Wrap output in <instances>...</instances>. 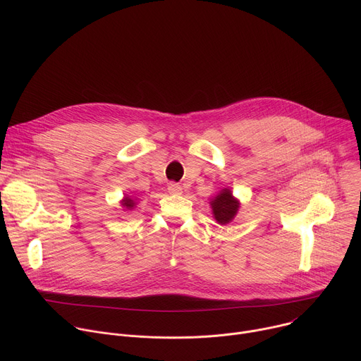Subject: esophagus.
Listing matches in <instances>:
<instances>
[{
  "mask_svg": "<svg viewBox=\"0 0 361 361\" xmlns=\"http://www.w3.org/2000/svg\"><path fill=\"white\" fill-rule=\"evenodd\" d=\"M167 190L170 194H181V191H183V188L177 183H169Z\"/></svg>",
  "mask_w": 361,
  "mask_h": 361,
  "instance_id": "34e87169",
  "label": "esophagus"
}]
</instances>
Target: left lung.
<instances>
[{
	"label": "left lung",
	"mask_w": 361,
	"mask_h": 361,
	"mask_svg": "<svg viewBox=\"0 0 361 361\" xmlns=\"http://www.w3.org/2000/svg\"><path fill=\"white\" fill-rule=\"evenodd\" d=\"M214 219L219 224H228L235 217L240 202L233 197V192L228 188H223L210 202Z\"/></svg>",
	"instance_id": "8db88e82"
}]
</instances>
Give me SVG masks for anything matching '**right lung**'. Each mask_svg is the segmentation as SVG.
Segmentation results:
<instances>
[{
    "instance_id": "obj_1",
    "label": "right lung",
    "mask_w": 361,
    "mask_h": 361,
    "mask_svg": "<svg viewBox=\"0 0 361 361\" xmlns=\"http://www.w3.org/2000/svg\"><path fill=\"white\" fill-rule=\"evenodd\" d=\"M121 205H123L124 209L131 210V209H134L135 200H134V198H131V197H124V198H123V201H121Z\"/></svg>"
}]
</instances>
